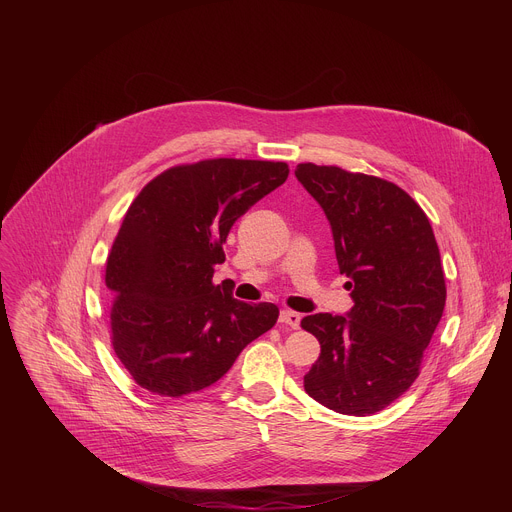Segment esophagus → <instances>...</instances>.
Masks as SVG:
<instances>
[{"label": "esophagus", "mask_w": 512, "mask_h": 512, "mask_svg": "<svg viewBox=\"0 0 512 512\" xmlns=\"http://www.w3.org/2000/svg\"><path fill=\"white\" fill-rule=\"evenodd\" d=\"M279 322L296 330V328H300L302 316H300L298 312H294V310H281V314H279Z\"/></svg>", "instance_id": "obj_1"}]
</instances>
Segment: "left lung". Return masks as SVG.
<instances>
[{"instance_id": "obj_1", "label": "left lung", "mask_w": 512, "mask_h": 512, "mask_svg": "<svg viewBox=\"0 0 512 512\" xmlns=\"http://www.w3.org/2000/svg\"><path fill=\"white\" fill-rule=\"evenodd\" d=\"M296 178L328 216L354 300L348 316L302 320L322 348L304 389L336 413L373 415L419 377L446 306L440 249L421 206L393 182L312 162Z\"/></svg>"}]
</instances>
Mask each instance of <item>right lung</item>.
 <instances>
[{
  "instance_id": "right-lung-1",
  "label": "right lung",
  "mask_w": 512,
  "mask_h": 512,
  "mask_svg": "<svg viewBox=\"0 0 512 512\" xmlns=\"http://www.w3.org/2000/svg\"><path fill=\"white\" fill-rule=\"evenodd\" d=\"M285 162L212 158L141 188L107 257L111 346L145 391L184 397L210 387L271 330L279 308L245 304L212 283L239 216L281 186Z\"/></svg>"
}]
</instances>
